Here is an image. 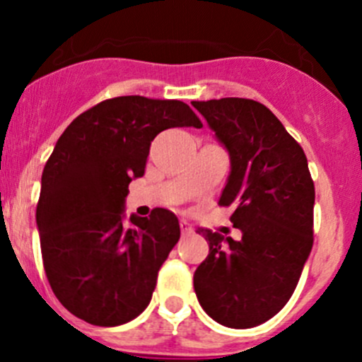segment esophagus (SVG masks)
Here are the masks:
<instances>
[{"label":"esophagus","mask_w":362,"mask_h":362,"mask_svg":"<svg viewBox=\"0 0 362 362\" xmlns=\"http://www.w3.org/2000/svg\"><path fill=\"white\" fill-rule=\"evenodd\" d=\"M180 229H182V233H185V235L192 233V226L189 224L187 221H180Z\"/></svg>","instance_id":"obj_1"}]
</instances>
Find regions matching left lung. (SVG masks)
<instances>
[{
    "instance_id": "left-lung-1",
    "label": "left lung",
    "mask_w": 362,
    "mask_h": 362,
    "mask_svg": "<svg viewBox=\"0 0 362 362\" xmlns=\"http://www.w3.org/2000/svg\"><path fill=\"white\" fill-rule=\"evenodd\" d=\"M229 152L221 206H235L233 240L198 229L210 252L194 272L204 312L226 327L272 319L293 296L313 245L315 187L301 145L269 108L245 98L192 101Z\"/></svg>"
}]
</instances>
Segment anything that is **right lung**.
Here are the masks:
<instances>
[{"label":"right lung","instance_id":"1","mask_svg":"<svg viewBox=\"0 0 362 362\" xmlns=\"http://www.w3.org/2000/svg\"><path fill=\"white\" fill-rule=\"evenodd\" d=\"M202 126L184 101L119 96L61 134L43 168L36 226L47 279L73 315L112 327L147 308L180 226L173 211L156 208L124 228L127 185L144 177L160 131Z\"/></svg>","mask_w":362,"mask_h":362}]
</instances>
